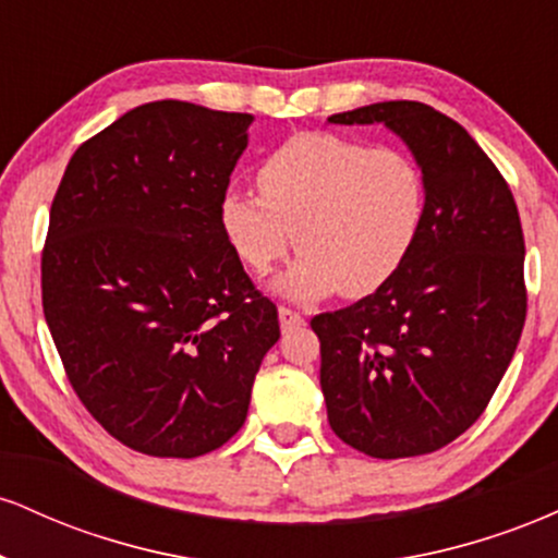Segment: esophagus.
<instances>
[{
  "instance_id": "34e87169",
  "label": "esophagus",
  "mask_w": 558,
  "mask_h": 558,
  "mask_svg": "<svg viewBox=\"0 0 558 558\" xmlns=\"http://www.w3.org/2000/svg\"><path fill=\"white\" fill-rule=\"evenodd\" d=\"M278 317H280V328H293V325H304V317H301L299 312H293L291 306H280Z\"/></svg>"
}]
</instances>
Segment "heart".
<instances>
[{
    "instance_id": "1",
    "label": "heart",
    "mask_w": 558,
    "mask_h": 558,
    "mask_svg": "<svg viewBox=\"0 0 558 558\" xmlns=\"http://www.w3.org/2000/svg\"><path fill=\"white\" fill-rule=\"evenodd\" d=\"M259 194L228 189L220 228L252 272L265 275L296 243L278 280L291 299L375 293L417 246L427 215L420 162L396 146L338 133H299L259 162Z\"/></svg>"
}]
</instances>
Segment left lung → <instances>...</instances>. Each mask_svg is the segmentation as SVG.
I'll return each mask as SVG.
<instances>
[{
    "label": "left lung",
    "mask_w": 558,
    "mask_h": 558,
    "mask_svg": "<svg viewBox=\"0 0 558 558\" xmlns=\"http://www.w3.org/2000/svg\"><path fill=\"white\" fill-rule=\"evenodd\" d=\"M328 120L388 125L427 181L425 226L401 270L356 304L312 317L328 422L367 457H422L475 425L520 343V213L477 141L422 101H377Z\"/></svg>",
    "instance_id": "obj_1"
}]
</instances>
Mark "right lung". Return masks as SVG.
<instances>
[{"instance_id":"right-lung-1","label":"right lung","mask_w":558,"mask_h":558,"mask_svg":"<svg viewBox=\"0 0 558 558\" xmlns=\"http://www.w3.org/2000/svg\"><path fill=\"white\" fill-rule=\"evenodd\" d=\"M246 112L162 99L75 149L49 213L41 304L88 414L149 457L241 430L278 310L220 228Z\"/></svg>"}]
</instances>
